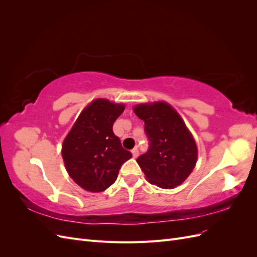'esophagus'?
<instances>
[{
    "instance_id": "1",
    "label": "esophagus",
    "mask_w": 257,
    "mask_h": 257,
    "mask_svg": "<svg viewBox=\"0 0 257 257\" xmlns=\"http://www.w3.org/2000/svg\"><path fill=\"white\" fill-rule=\"evenodd\" d=\"M132 154H133V158H138V155H139V151H138V149L137 148H134L133 150H132Z\"/></svg>"
}]
</instances>
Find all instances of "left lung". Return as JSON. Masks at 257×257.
<instances>
[{
    "label": "left lung",
    "instance_id": "8db88e82",
    "mask_svg": "<svg viewBox=\"0 0 257 257\" xmlns=\"http://www.w3.org/2000/svg\"><path fill=\"white\" fill-rule=\"evenodd\" d=\"M134 112L145 121L149 149L136 161L148 181L162 189H174L196 165L197 147L174 108L165 102L139 104Z\"/></svg>",
    "mask_w": 257,
    "mask_h": 257
}]
</instances>
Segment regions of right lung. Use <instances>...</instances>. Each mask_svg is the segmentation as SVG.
Segmentation results:
<instances>
[{
	"label": "right lung",
	"mask_w": 257,
	"mask_h": 257,
	"mask_svg": "<svg viewBox=\"0 0 257 257\" xmlns=\"http://www.w3.org/2000/svg\"><path fill=\"white\" fill-rule=\"evenodd\" d=\"M123 104L96 98L79 114L62 145V158L73 180L85 191L103 192L116 180L132 153L122 148L112 125Z\"/></svg>",
	"instance_id": "add662e5"
}]
</instances>
